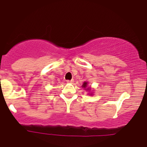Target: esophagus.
I'll list each match as a JSON object with an SVG mask.
<instances>
[{
    "instance_id": "34e87169",
    "label": "esophagus",
    "mask_w": 147,
    "mask_h": 147,
    "mask_svg": "<svg viewBox=\"0 0 147 147\" xmlns=\"http://www.w3.org/2000/svg\"><path fill=\"white\" fill-rule=\"evenodd\" d=\"M74 82V80H67V83H73Z\"/></svg>"
}]
</instances>
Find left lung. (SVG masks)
Returning <instances> with one entry per match:
<instances>
[{
    "label": "left lung",
    "instance_id": "1",
    "mask_svg": "<svg viewBox=\"0 0 147 147\" xmlns=\"http://www.w3.org/2000/svg\"><path fill=\"white\" fill-rule=\"evenodd\" d=\"M87 84H88V82H84L83 84H82V88H84V89H86V90H89V91H90V90H91L90 87H89V88L87 87ZM91 94V95H92L93 94H92V93H91V94Z\"/></svg>",
    "mask_w": 147,
    "mask_h": 147
}]
</instances>
